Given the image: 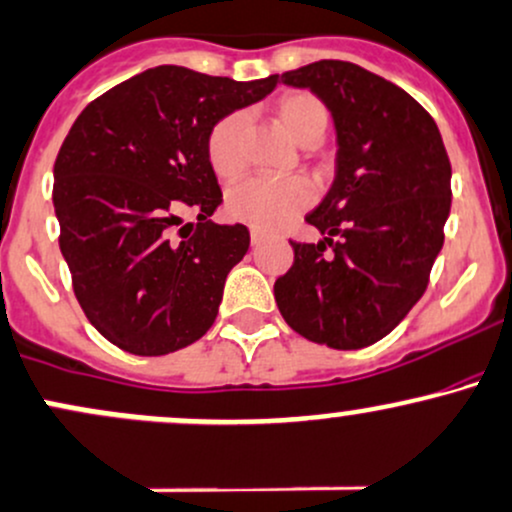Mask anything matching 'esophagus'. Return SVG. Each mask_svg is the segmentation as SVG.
<instances>
[{
    "label": "esophagus",
    "mask_w": 512,
    "mask_h": 512,
    "mask_svg": "<svg viewBox=\"0 0 512 512\" xmlns=\"http://www.w3.org/2000/svg\"><path fill=\"white\" fill-rule=\"evenodd\" d=\"M250 243L255 247L260 243H265V233H262V230H257V228H252L250 230Z\"/></svg>",
    "instance_id": "1"
}]
</instances>
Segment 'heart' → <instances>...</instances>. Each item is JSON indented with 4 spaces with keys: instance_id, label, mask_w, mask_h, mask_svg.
Segmentation results:
<instances>
[{
    "instance_id": "1",
    "label": "heart",
    "mask_w": 512,
    "mask_h": 512,
    "mask_svg": "<svg viewBox=\"0 0 512 512\" xmlns=\"http://www.w3.org/2000/svg\"><path fill=\"white\" fill-rule=\"evenodd\" d=\"M274 116L284 133L299 145H316L328 128V109L311 92H286L274 104ZM245 114L233 111L213 123L206 138V155L213 172L233 179L243 172ZM313 187L301 177H250L228 192L226 211L235 221L252 228L272 230L284 226L296 213L311 206Z\"/></svg>"
}]
</instances>
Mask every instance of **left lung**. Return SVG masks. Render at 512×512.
Instances as JSON below:
<instances>
[{"mask_svg":"<svg viewBox=\"0 0 512 512\" xmlns=\"http://www.w3.org/2000/svg\"><path fill=\"white\" fill-rule=\"evenodd\" d=\"M282 82L328 106L338 157L333 187L306 216L323 240H291L294 265L274 282V299L306 340L359 350L389 335L428 289L452 165L428 111L364 67L318 60Z\"/></svg>","mask_w":512,"mask_h":512,"instance_id":"8db88e82","label":"left lung"}]
</instances>
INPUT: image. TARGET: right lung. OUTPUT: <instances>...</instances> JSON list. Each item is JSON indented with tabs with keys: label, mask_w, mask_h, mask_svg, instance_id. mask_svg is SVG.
Returning <instances> with one entry per match:
<instances>
[{
	"label": "right lung",
	"mask_w": 512,
	"mask_h": 512,
	"mask_svg": "<svg viewBox=\"0 0 512 512\" xmlns=\"http://www.w3.org/2000/svg\"><path fill=\"white\" fill-rule=\"evenodd\" d=\"M277 82L160 65L116 84L72 123L53 167L60 252L84 316L121 350L170 355L216 320L250 233L209 221L223 194L206 138ZM187 208L200 223L174 241L171 228Z\"/></svg>",
	"instance_id": "obj_1"
}]
</instances>
